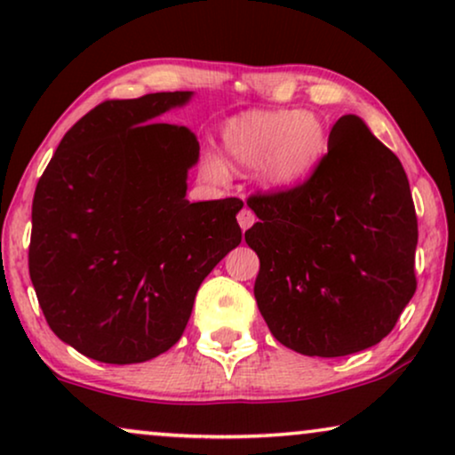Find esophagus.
<instances>
[{
    "label": "esophagus",
    "instance_id": "1",
    "mask_svg": "<svg viewBox=\"0 0 455 455\" xmlns=\"http://www.w3.org/2000/svg\"><path fill=\"white\" fill-rule=\"evenodd\" d=\"M254 221H257V217H254V213H252L251 209H242L240 213H238V223H240V228L244 229V232L252 226Z\"/></svg>",
    "mask_w": 455,
    "mask_h": 455
}]
</instances>
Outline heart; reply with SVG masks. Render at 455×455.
Listing matches in <instances>:
<instances>
[{"label": "heart", "mask_w": 455, "mask_h": 455, "mask_svg": "<svg viewBox=\"0 0 455 455\" xmlns=\"http://www.w3.org/2000/svg\"><path fill=\"white\" fill-rule=\"evenodd\" d=\"M226 148L242 167L263 165V182L285 190L304 182L327 151L325 128L319 117L302 109L265 111L229 124ZM207 170L223 176L221 161L209 159Z\"/></svg>", "instance_id": "obj_1"}]
</instances>
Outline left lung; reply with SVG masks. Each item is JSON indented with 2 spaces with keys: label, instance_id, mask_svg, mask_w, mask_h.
<instances>
[{
  "label": "left lung",
  "instance_id": "left-lung-1",
  "mask_svg": "<svg viewBox=\"0 0 455 455\" xmlns=\"http://www.w3.org/2000/svg\"><path fill=\"white\" fill-rule=\"evenodd\" d=\"M248 207L254 298L279 344L335 358L389 335L416 291L419 223L400 159L358 116L335 122L307 182Z\"/></svg>",
  "mask_w": 455,
  "mask_h": 455
}]
</instances>
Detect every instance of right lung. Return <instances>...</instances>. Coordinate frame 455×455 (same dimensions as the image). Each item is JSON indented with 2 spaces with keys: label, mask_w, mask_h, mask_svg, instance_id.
<instances>
[{
  "label": "right lung",
  "mask_w": 455,
  "mask_h": 455,
  "mask_svg": "<svg viewBox=\"0 0 455 455\" xmlns=\"http://www.w3.org/2000/svg\"><path fill=\"white\" fill-rule=\"evenodd\" d=\"M190 91L97 105L61 139L33 198L28 271L61 341L108 364L182 338L203 279L240 244V198L186 201L198 140L155 122Z\"/></svg>",
  "instance_id": "right-lung-1"
}]
</instances>
